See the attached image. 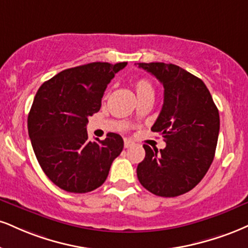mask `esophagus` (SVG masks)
<instances>
[{
    "mask_svg": "<svg viewBox=\"0 0 248 248\" xmlns=\"http://www.w3.org/2000/svg\"><path fill=\"white\" fill-rule=\"evenodd\" d=\"M135 144V143H134L133 141H130V140H124V148L126 149H128V148H132L133 145Z\"/></svg>",
    "mask_w": 248,
    "mask_h": 248,
    "instance_id": "34e87169",
    "label": "esophagus"
}]
</instances>
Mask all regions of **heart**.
<instances>
[{"label": "heart", "instance_id": "heart-1", "mask_svg": "<svg viewBox=\"0 0 248 248\" xmlns=\"http://www.w3.org/2000/svg\"><path fill=\"white\" fill-rule=\"evenodd\" d=\"M134 89H135L137 98L143 99V98L151 97L154 98L155 95V88L154 84L148 78H139L134 83Z\"/></svg>", "mask_w": 248, "mask_h": 248}]
</instances>
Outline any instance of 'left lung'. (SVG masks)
Returning <instances> with one entry per match:
<instances>
[{"instance_id": "obj_1", "label": "left lung", "mask_w": 248, "mask_h": 248, "mask_svg": "<svg viewBox=\"0 0 248 248\" xmlns=\"http://www.w3.org/2000/svg\"><path fill=\"white\" fill-rule=\"evenodd\" d=\"M164 86V104L151 127L162 134L166 147L144 144L145 158L137 178L155 195L174 198L193 189L214 160L219 114L207 86L199 77L172 63H139Z\"/></svg>"}]
</instances>
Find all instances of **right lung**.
Wrapping results in <instances>:
<instances>
[{
    "label": "right lung",
    "mask_w": 248,
    "mask_h": 248,
    "mask_svg": "<svg viewBox=\"0 0 248 248\" xmlns=\"http://www.w3.org/2000/svg\"><path fill=\"white\" fill-rule=\"evenodd\" d=\"M127 62H92L65 69L45 82L28 118L29 136L41 169L65 192L88 193L105 183L124 140L108 133L89 141V116L100 109L107 84Z\"/></svg>",
    "instance_id": "obj_1"
}]
</instances>
